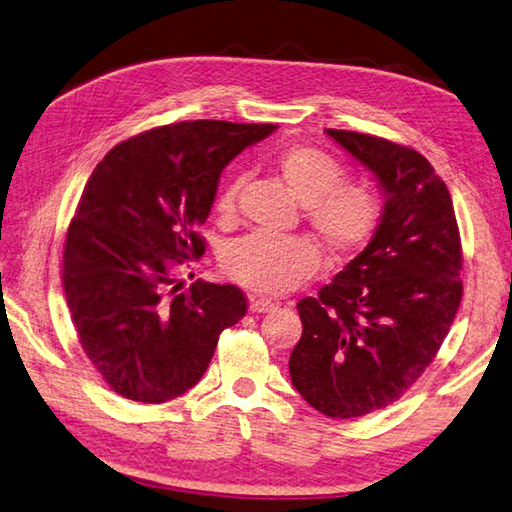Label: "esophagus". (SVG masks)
Wrapping results in <instances>:
<instances>
[{
    "label": "esophagus",
    "mask_w": 512,
    "mask_h": 512,
    "mask_svg": "<svg viewBox=\"0 0 512 512\" xmlns=\"http://www.w3.org/2000/svg\"><path fill=\"white\" fill-rule=\"evenodd\" d=\"M250 313H255V315H262V313H270V310L275 308V302H270V299H266V297H253L250 299Z\"/></svg>",
    "instance_id": "34e87169"
}]
</instances>
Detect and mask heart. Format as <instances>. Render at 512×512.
I'll list each match as a JSON object with an SVG mask.
<instances>
[{
	"label": "heart",
	"instance_id": "obj_1",
	"mask_svg": "<svg viewBox=\"0 0 512 512\" xmlns=\"http://www.w3.org/2000/svg\"><path fill=\"white\" fill-rule=\"evenodd\" d=\"M275 173L304 206L306 224L330 255L355 253L379 222L377 197L362 184L342 182L344 170L313 146H288L273 159ZM239 179L219 188L215 210L230 219L237 208ZM317 246L306 237L246 235L224 253V273L259 295H284L304 284L319 268Z\"/></svg>",
	"mask_w": 512,
	"mask_h": 512
}]
</instances>
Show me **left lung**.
Returning a JSON list of instances; mask_svg holds the SVG:
<instances>
[{
    "instance_id": "left-lung-1",
    "label": "left lung",
    "mask_w": 512,
    "mask_h": 512,
    "mask_svg": "<svg viewBox=\"0 0 512 512\" xmlns=\"http://www.w3.org/2000/svg\"><path fill=\"white\" fill-rule=\"evenodd\" d=\"M326 135L373 173L386 202L362 253L297 304L304 330L288 370L315 410L350 419L395 402L435 359L462 304V242L424 155L353 130Z\"/></svg>"
}]
</instances>
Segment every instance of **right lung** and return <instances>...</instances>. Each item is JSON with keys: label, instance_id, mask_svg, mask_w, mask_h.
I'll return each mask as SVG.
<instances>
[{"label": "right lung", "instance_id": "add662e5", "mask_svg": "<svg viewBox=\"0 0 512 512\" xmlns=\"http://www.w3.org/2000/svg\"><path fill=\"white\" fill-rule=\"evenodd\" d=\"M275 124L197 119L117 144L84 186L64 244V293L79 344L117 395L164 404L193 388L224 328L246 315L233 284L177 293L175 268L204 255L197 228L222 170Z\"/></svg>", "mask_w": 512, "mask_h": 512}]
</instances>
